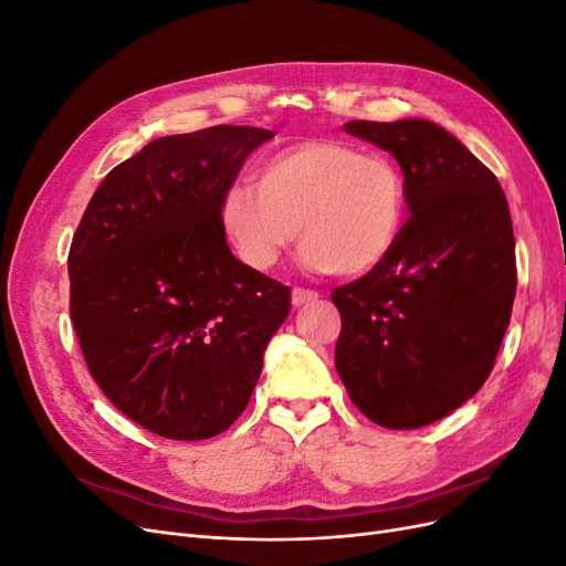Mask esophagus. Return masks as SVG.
Instances as JSON below:
<instances>
[{
  "instance_id": "obj_1",
  "label": "esophagus",
  "mask_w": 566,
  "mask_h": 566,
  "mask_svg": "<svg viewBox=\"0 0 566 566\" xmlns=\"http://www.w3.org/2000/svg\"><path fill=\"white\" fill-rule=\"evenodd\" d=\"M321 295L316 290H306V287H293V304L295 306H304V304H312L316 302Z\"/></svg>"
}]
</instances>
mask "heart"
I'll list each match as a JSON object with an SVG mask.
<instances>
[{
    "label": "heart",
    "mask_w": 566,
    "mask_h": 566,
    "mask_svg": "<svg viewBox=\"0 0 566 566\" xmlns=\"http://www.w3.org/2000/svg\"><path fill=\"white\" fill-rule=\"evenodd\" d=\"M406 210V179L389 156L342 139H306L256 165L254 186H229L217 214L250 269L276 266L297 235L304 266L352 279L397 248Z\"/></svg>",
    "instance_id": "1"
}]
</instances>
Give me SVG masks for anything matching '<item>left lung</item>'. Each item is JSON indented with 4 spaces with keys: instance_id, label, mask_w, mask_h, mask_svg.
Segmentation results:
<instances>
[{
    "instance_id": "8db88e82",
    "label": "left lung",
    "mask_w": 566,
    "mask_h": 566,
    "mask_svg": "<svg viewBox=\"0 0 566 566\" xmlns=\"http://www.w3.org/2000/svg\"><path fill=\"white\" fill-rule=\"evenodd\" d=\"M345 132L397 158L410 217L380 266L333 290L335 368L366 418L416 430L474 397L501 349L517 290L507 200L430 119H352Z\"/></svg>"
}]
</instances>
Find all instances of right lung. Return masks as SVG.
I'll use <instances>...</instances> for the list:
<instances>
[{"label": "right lung", "instance_id": "1", "mask_svg": "<svg viewBox=\"0 0 566 566\" xmlns=\"http://www.w3.org/2000/svg\"><path fill=\"white\" fill-rule=\"evenodd\" d=\"M269 129L172 134L113 167L67 254L92 378L153 434L210 439L243 413L290 290L238 262L219 200Z\"/></svg>", "mask_w": 566, "mask_h": 566}]
</instances>
